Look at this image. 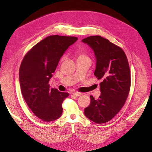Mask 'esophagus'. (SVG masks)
Returning a JSON list of instances; mask_svg holds the SVG:
<instances>
[{"mask_svg":"<svg viewBox=\"0 0 152 152\" xmlns=\"http://www.w3.org/2000/svg\"><path fill=\"white\" fill-rule=\"evenodd\" d=\"M72 95H74V96H76V97H79V96H80V95H82V93L77 92H75L72 93Z\"/></svg>","mask_w":152,"mask_h":152,"instance_id":"1","label":"esophagus"}]
</instances>
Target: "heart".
<instances>
[{
    "label": "heart",
    "mask_w": 152,
    "mask_h": 152,
    "mask_svg": "<svg viewBox=\"0 0 152 152\" xmlns=\"http://www.w3.org/2000/svg\"><path fill=\"white\" fill-rule=\"evenodd\" d=\"M77 59H82V58H87V57L85 53H84L83 52H78L77 53Z\"/></svg>",
    "instance_id": "obj_1"
}]
</instances>
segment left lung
Masks as SVG:
<instances>
[{
  "label": "left lung",
  "mask_w": 152,
  "mask_h": 152,
  "mask_svg": "<svg viewBox=\"0 0 152 152\" xmlns=\"http://www.w3.org/2000/svg\"><path fill=\"white\" fill-rule=\"evenodd\" d=\"M94 50L96 58L94 75L100 83L101 94L95 100L91 95L85 116L93 122L105 123L116 116L124 105L130 90L131 75L128 61L121 47L100 36L82 40Z\"/></svg>",
  "instance_id": "obj_1"
}]
</instances>
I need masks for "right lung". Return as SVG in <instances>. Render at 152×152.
<instances>
[{"instance_id": "1", "label": "right lung", "mask_w": 152, "mask_h": 152, "mask_svg": "<svg viewBox=\"0 0 152 152\" xmlns=\"http://www.w3.org/2000/svg\"><path fill=\"white\" fill-rule=\"evenodd\" d=\"M76 37L53 35L36 44L24 57L19 71L23 97L33 113L50 122L62 114V103L69 94L50 88L49 84L60 58Z\"/></svg>"}]
</instances>
